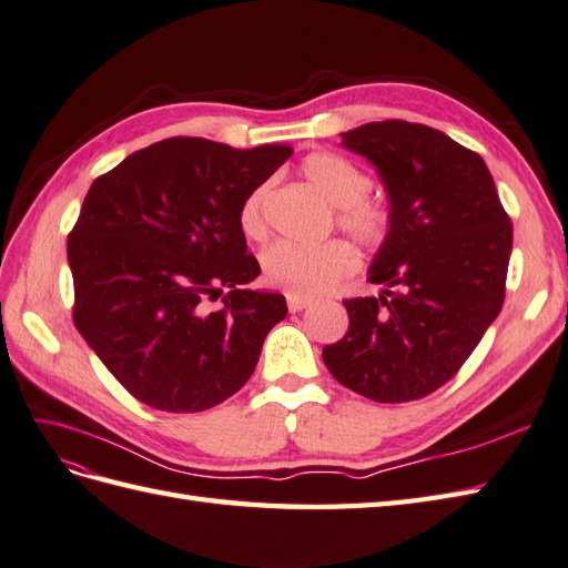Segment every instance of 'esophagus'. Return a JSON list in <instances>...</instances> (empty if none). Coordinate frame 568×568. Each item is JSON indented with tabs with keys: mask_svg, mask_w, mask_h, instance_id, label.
<instances>
[{
	"mask_svg": "<svg viewBox=\"0 0 568 568\" xmlns=\"http://www.w3.org/2000/svg\"><path fill=\"white\" fill-rule=\"evenodd\" d=\"M312 304V300L310 297H297V295H287V310L290 312H302V310H307Z\"/></svg>",
	"mask_w": 568,
	"mask_h": 568,
	"instance_id": "esophagus-1",
	"label": "esophagus"
}]
</instances>
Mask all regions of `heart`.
<instances>
[{
	"label": "heart",
	"instance_id": "b5f03b06",
	"mask_svg": "<svg viewBox=\"0 0 568 568\" xmlns=\"http://www.w3.org/2000/svg\"><path fill=\"white\" fill-rule=\"evenodd\" d=\"M302 174L331 206L347 237L367 250H379L394 232V209L382 199H369L372 180L351 160L336 153H312L302 160ZM268 184H258L242 201L240 227L250 240L268 235ZM268 285L283 287L297 297H316L343 283L357 271V254L351 244L333 240L316 246L275 242L261 256Z\"/></svg>",
	"mask_w": 568,
	"mask_h": 568
}]
</instances>
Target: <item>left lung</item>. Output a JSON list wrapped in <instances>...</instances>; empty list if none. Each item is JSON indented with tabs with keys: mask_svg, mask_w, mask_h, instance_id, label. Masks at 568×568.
<instances>
[{
	"mask_svg": "<svg viewBox=\"0 0 568 568\" xmlns=\"http://www.w3.org/2000/svg\"><path fill=\"white\" fill-rule=\"evenodd\" d=\"M379 170L394 232L369 283L343 300L351 328L324 347L333 379L376 403L425 398L454 379L506 295L514 227L485 160L427 124L386 120L343 134Z\"/></svg>",
	"mask_w": 568,
	"mask_h": 568,
	"instance_id": "obj_1",
	"label": "left lung"
}]
</instances>
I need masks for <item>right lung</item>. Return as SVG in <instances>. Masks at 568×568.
Here are the masks:
<instances>
[{"instance_id":"add662e5","label":"right lung","mask_w":568,"mask_h":568,"mask_svg":"<svg viewBox=\"0 0 568 568\" xmlns=\"http://www.w3.org/2000/svg\"><path fill=\"white\" fill-rule=\"evenodd\" d=\"M290 153L174 136L91 184L67 237L74 326L136 400L201 413L252 376L287 304L244 290L261 268L240 209ZM223 292L224 307L209 311Z\"/></svg>"}]
</instances>
